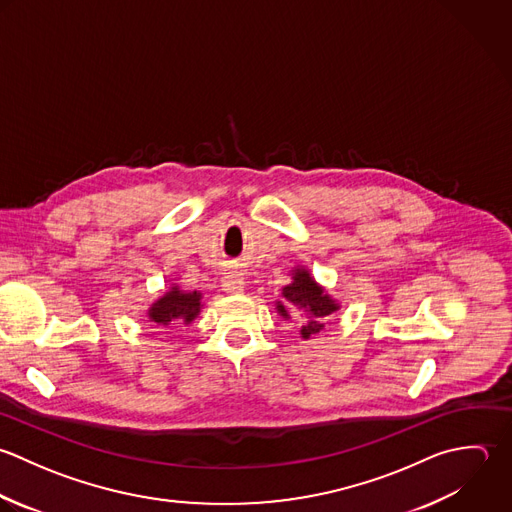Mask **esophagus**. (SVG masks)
Listing matches in <instances>:
<instances>
[{
    "label": "esophagus",
    "instance_id": "obj_1",
    "mask_svg": "<svg viewBox=\"0 0 512 512\" xmlns=\"http://www.w3.org/2000/svg\"><path fill=\"white\" fill-rule=\"evenodd\" d=\"M243 285H245V281H243V277L239 273H227L223 277V289L227 293H241Z\"/></svg>",
    "mask_w": 512,
    "mask_h": 512
}]
</instances>
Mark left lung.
I'll list each match as a JSON object with an SVG mask.
<instances>
[{
	"instance_id": "left-lung-1",
	"label": "left lung",
	"mask_w": 512,
	"mask_h": 512,
	"mask_svg": "<svg viewBox=\"0 0 512 512\" xmlns=\"http://www.w3.org/2000/svg\"><path fill=\"white\" fill-rule=\"evenodd\" d=\"M291 279L293 281L283 287V301H277L275 309L285 321L291 319L289 311H301L307 317V321L301 325V337L311 339L325 327L327 317L339 311V303L327 295V291L309 275L307 269H293Z\"/></svg>"
}]
</instances>
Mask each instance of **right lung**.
<instances>
[{
	"instance_id": "add662e5",
	"label": "right lung",
	"mask_w": 512,
	"mask_h": 512,
	"mask_svg": "<svg viewBox=\"0 0 512 512\" xmlns=\"http://www.w3.org/2000/svg\"><path fill=\"white\" fill-rule=\"evenodd\" d=\"M201 293L199 291H181L173 285L163 297H159L147 311L149 321L167 327L175 321L189 325L201 313Z\"/></svg>"
}]
</instances>
